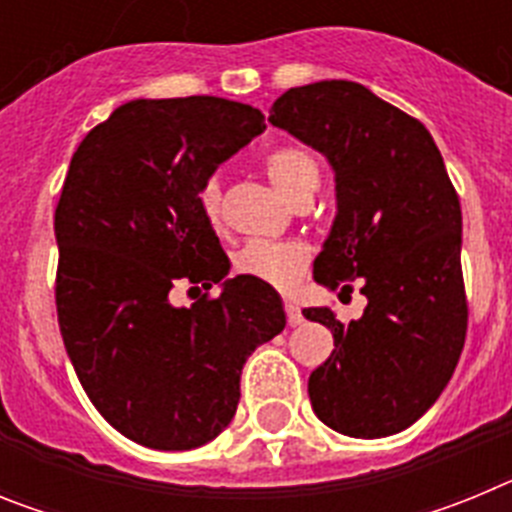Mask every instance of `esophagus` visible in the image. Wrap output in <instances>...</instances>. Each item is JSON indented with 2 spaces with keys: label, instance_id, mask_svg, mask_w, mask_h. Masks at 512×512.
I'll return each instance as SVG.
<instances>
[{
  "label": "esophagus",
  "instance_id": "esophagus-1",
  "mask_svg": "<svg viewBox=\"0 0 512 512\" xmlns=\"http://www.w3.org/2000/svg\"><path fill=\"white\" fill-rule=\"evenodd\" d=\"M284 312H287V323L292 325V328H295V325H300L302 320V312H300V307H297V302H292V300H287L284 302Z\"/></svg>",
  "mask_w": 512,
  "mask_h": 512
}]
</instances>
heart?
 <instances>
[{
	"label": "heart",
	"mask_w": 512,
	"mask_h": 512,
	"mask_svg": "<svg viewBox=\"0 0 512 512\" xmlns=\"http://www.w3.org/2000/svg\"><path fill=\"white\" fill-rule=\"evenodd\" d=\"M266 174L292 202L312 197L320 184L318 161L310 151L284 146L266 156ZM197 205L207 223H217L220 212V182L215 176L205 179L197 192ZM310 264V251L300 241H248L233 253V271L256 279L274 289H292Z\"/></svg>",
	"instance_id": "obj_1"
}]
</instances>
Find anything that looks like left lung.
<instances>
[{"label": "left lung", "instance_id": "obj_1", "mask_svg": "<svg viewBox=\"0 0 512 512\" xmlns=\"http://www.w3.org/2000/svg\"><path fill=\"white\" fill-rule=\"evenodd\" d=\"M271 125L323 153L336 171V220L315 282L351 295L364 315L336 320L333 354L310 374L312 410L354 438L405 431L449 384L467 338L461 205L425 125L356 81H315L274 102Z\"/></svg>", "mask_w": 512, "mask_h": 512}]
</instances>
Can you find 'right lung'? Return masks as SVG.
I'll return each instance as SVG.
<instances>
[{
	"instance_id": "add662e5",
	"label": "right lung",
	"mask_w": 512,
	"mask_h": 512,
	"mask_svg": "<svg viewBox=\"0 0 512 512\" xmlns=\"http://www.w3.org/2000/svg\"><path fill=\"white\" fill-rule=\"evenodd\" d=\"M223 97L133 99L87 133L56 207V310L81 387L107 423L158 451L212 441L233 420L241 369L282 333L274 287L248 277L174 307L176 284L210 289L228 256L197 192L264 133Z\"/></svg>"
}]
</instances>
